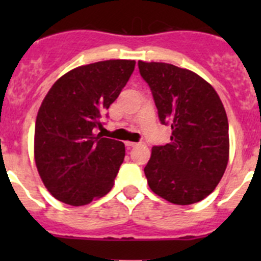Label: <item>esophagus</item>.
<instances>
[{"label": "esophagus", "mask_w": 261, "mask_h": 261, "mask_svg": "<svg viewBox=\"0 0 261 261\" xmlns=\"http://www.w3.org/2000/svg\"><path fill=\"white\" fill-rule=\"evenodd\" d=\"M126 146L127 147H134V146H136V145H139L138 143H133V141H126Z\"/></svg>", "instance_id": "obj_1"}]
</instances>
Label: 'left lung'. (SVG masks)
Listing matches in <instances>:
<instances>
[{
	"mask_svg": "<svg viewBox=\"0 0 261 261\" xmlns=\"http://www.w3.org/2000/svg\"><path fill=\"white\" fill-rule=\"evenodd\" d=\"M159 120L172 127L170 143L152 146L144 168L150 189L174 204L211 194L228 162V121L217 92L192 70L139 60Z\"/></svg>",
	"mask_w": 261,
	"mask_h": 261,
	"instance_id": "1",
	"label": "left lung"
}]
</instances>
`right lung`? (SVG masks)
<instances>
[{"instance_id": "obj_1", "label": "right lung", "mask_w": 261, "mask_h": 261, "mask_svg": "<svg viewBox=\"0 0 261 261\" xmlns=\"http://www.w3.org/2000/svg\"><path fill=\"white\" fill-rule=\"evenodd\" d=\"M135 60H105L74 68L53 84L35 123L34 155L44 186L70 206L88 204L114 187L125 145L94 135L127 83Z\"/></svg>"}]
</instances>
